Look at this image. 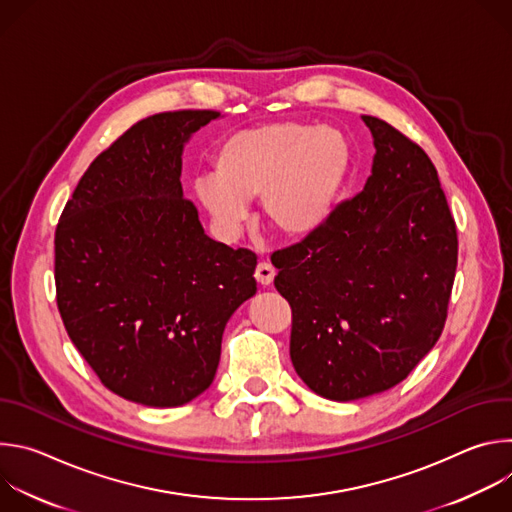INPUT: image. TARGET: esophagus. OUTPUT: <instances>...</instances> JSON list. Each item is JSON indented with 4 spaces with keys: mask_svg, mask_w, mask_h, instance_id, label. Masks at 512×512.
<instances>
[{
    "mask_svg": "<svg viewBox=\"0 0 512 512\" xmlns=\"http://www.w3.org/2000/svg\"><path fill=\"white\" fill-rule=\"evenodd\" d=\"M255 279L261 285H269L273 279V267L269 263H259L257 271H255Z\"/></svg>",
    "mask_w": 512,
    "mask_h": 512,
    "instance_id": "obj_1",
    "label": "esophagus"
}]
</instances>
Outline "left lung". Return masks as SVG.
I'll list each match as a JSON object with an SVG mask.
<instances>
[{"label": "left lung", "instance_id": "1", "mask_svg": "<svg viewBox=\"0 0 512 512\" xmlns=\"http://www.w3.org/2000/svg\"><path fill=\"white\" fill-rule=\"evenodd\" d=\"M221 113L131 125L101 152L54 233L56 304L99 381L148 407H180L214 379L223 332L255 296L257 257L204 235L182 192L184 143Z\"/></svg>", "mask_w": 512, "mask_h": 512}]
</instances>
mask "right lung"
I'll return each mask as SVG.
<instances>
[{
	"label": "right lung",
	"instance_id": "right-lung-1",
	"mask_svg": "<svg viewBox=\"0 0 512 512\" xmlns=\"http://www.w3.org/2000/svg\"><path fill=\"white\" fill-rule=\"evenodd\" d=\"M373 172L302 243L279 249L275 289L291 308V362L330 401L401 383L440 338L458 233L437 170L379 117Z\"/></svg>",
	"mask_w": 512,
	"mask_h": 512
}]
</instances>
